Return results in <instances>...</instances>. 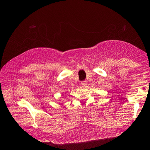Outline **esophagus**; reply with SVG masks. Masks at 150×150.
<instances>
[{
    "instance_id": "esophagus-1",
    "label": "esophagus",
    "mask_w": 150,
    "mask_h": 150,
    "mask_svg": "<svg viewBox=\"0 0 150 150\" xmlns=\"http://www.w3.org/2000/svg\"><path fill=\"white\" fill-rule=\"evenodd\" d=\"M87 81H83L81 82V85H83V86H86L87 85Z\"/></svg>"
}]
</instances>
